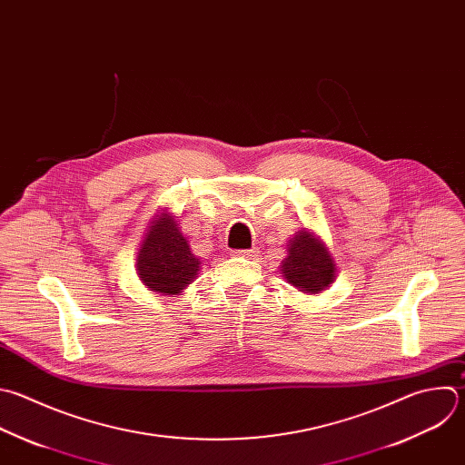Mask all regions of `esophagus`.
<instances>
[{
  "label": "esophagus",
  "mask_w": 465,
  "mask_h": 465,
  "mask_svg": "<svg viewBox=\"0 0 465 465\" xmlns=\"http://www.w3.org/2000/svg\"><path fill=\"white\" fill-rule=\"evenodd\" d=\"M257 248H246V250H235L233 253L239 255V257H255L257 255Z\"/></svg>",
  "instance_id": "34e87169"
}]
</instances>
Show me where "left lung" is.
<instances>
[{
    "label": "left lung",
    "instance_id": "8db88e82",
    "mask_svg": "<svg viewBox=\"0 0 465 465\" xmlns=\"http://www.w3.org/2000/svg\"><path fill=\"white\" fill-rule=\"evenodd\" d=\"M282 275L290 284L304 293H318L336 277V264L325 246L306 230L288 244V255L282 261Z\"/></svg>",
    "mask_w": 465,
    "mask_h": 465
}]
</instances>
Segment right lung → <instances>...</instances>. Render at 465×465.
I'll use <instances>...</instances> for the list:
<instances>
[{
  "label": "right lung",
  "mask_w": 465,
  "mask_h": 465,
  "mask_svg": "<svg viewBox=\"0 0 465 465\" xmlns=\"http://www.w3.org/2000/svg\"><path fill=\"white\" fill-rule=\"evenodd\" d=\"M199 264L201 261L192 253L188 241L168 213H163L151 226L136 259L140 281L166 295L179 293L188 286L195 279Z\"/></svg>",
  "instance_id": "1"
}]
</instances>
